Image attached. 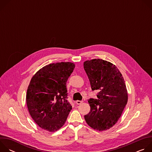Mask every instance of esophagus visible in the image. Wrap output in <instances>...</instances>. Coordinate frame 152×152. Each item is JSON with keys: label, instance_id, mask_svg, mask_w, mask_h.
Instances as JSON below:
<instances>
[{"label": "esophagus", "instance_id": "obj_1", "mask_svg": "<svg viewBox=\"0 0 152 152\" xmlns=\"http://www.w3.org/2000/svg\"><path fill=\"white\" fill-rule=\"evenodd\" d=\"M82 102H83L82 100H77V101L76 102V103L77 104H81Z\"/></svg>", "mask_w": 152, "mask_h": 152}]
</instances>
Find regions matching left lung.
<instances>
[{
	"label": "left lung",
	"instance_id": "left-lung-1",
	"mask_svg": "<svg viewBox=\"0 0 152 152\" xmlns=\"http://www.w3.org/2000/svg\"><path fill=\"white\" fill-rule=\"evenodd\" d=\"M92 90L99 91L98 99H90V111L84 116L91 128L103 131L119 120L128 100L124 78L118 68L107 61L94 59L83 62Z\"/></svg>",
	"mask_w": 152,
	"mask_h": 152
}]
</instances>
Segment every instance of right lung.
I'll list each match as a JSON object with an SVG mask.
<instances>
[{
	"label": "right lung",
	"instance_id": "obj_1",
	"mask_svg": "<svg viewBox=\"0 0 152 152\" xmlns=\"http://www.w3.org/2000/svg\"><path fill=\"white\" fill-rule=\"evenodd\" d=\"M74 63L50 64L39 69L28 87L26 104L34 121L49 132L58 131L66 123L72 106L67 100V81Z\"/></svg>",
	"mask_w": 152,
	"mask_h": 152
}]
</instances>
